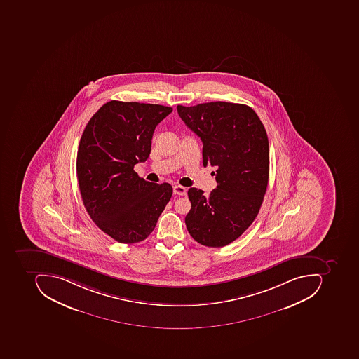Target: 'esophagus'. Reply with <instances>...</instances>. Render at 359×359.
I'll return each instance as SVG.
<instances>
[{
  "label": "esophagus",
  "instance_id": "34e87169",
  "mask_svg": "<svg viewBox=\"0 0 359 359\" xmlns=\"http://www.w3.org/2000/svg\"><path fill=\"white\" fill-rule=\"evenodd\" d=\"M174 194L182 196V195L187 194V189H185L184 187H181V185H175Z\"/></svg>",
  "mask_w": 359,
  "mask_h": 359
}]
</instances>
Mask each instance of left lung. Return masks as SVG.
Here are the masks:
<instances>
[{
  "mask_svg": "<svg viewBox=\"0 0 359 359\" xmlns=\"http://www.w3.org/2000/svg\"><path fill=\"white\" fill-rule=\"evenodd\" d=\"M179 116L203 142V165L216 167L210 194L191 188L185 225L207 247L234 242L258 216L270 172L269 140L250 107L241 103H201L177 107Z\"/></svg>",
  "mask_w": 359,
  "mask_h": 359,
  "instance_id": "obj_1",
  "label": "left lung"
}]
</instances>
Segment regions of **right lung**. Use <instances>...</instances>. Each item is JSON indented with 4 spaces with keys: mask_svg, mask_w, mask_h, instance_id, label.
I'll return each instance as SVG.
<instances>
[{
    "mask_svg": "<svg viewBox=\"0 0 359 359\" xmlns=\"http://www.w3.org/2000/svg\"><path fill=\"white\" fill-rule=\"evenodd\" d=\"M172 108L112 100L87 123L76 157L83 204L101 231L122 244L146 239L172 187L149 182L134 170L151 153L155 127Z\"/></svg>",
    "mask_w": 359,
    "mask_h": 359,
    "instance_id": "1",
    "label": "right lung"
}]
</instances>
